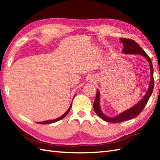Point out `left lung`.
Returning <instances> with one entry per match:
<instances>
[{"mask_svg":"<svg viewBox=\"0 0 160 160\" xmlns=\"http://www.w3.org/2000/svg\"><path fill=\"white\" fill-rule=\"evenodd\" d=\"M120 40L122 41V44H124V49L122 50V52L126 54H138L141 55L143 57H145V58L149 61L150 69H151V82L149 87L148 91L145 94V97H143V99L140 101V102L135 105L132 108L122 112L120 113L119 116L115 118H108V116H105L104 114L102 113L101 110L99 107V92L98 91H97L96 97L95 99V102L93 103V108L94 110H95L97 115L100 117L102 120H103L106 122H112V123H120L126 120H128L132 118H136L138 116L139 114L141 113V112L145 107L146 104L149 101V99L150 96L152 94L153 87H154V79H153V68L152 62L150 57L148 56V55L144 51V50L139 46V45L135 42L134 40H131L129 38H120Z\"/></svg>","mask_w":160,"mask_h":160,"instance_id":"obj_1","label":"left lung"}]
</instances>
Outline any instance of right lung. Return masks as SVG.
<instances>
[{"mask_svg":"<svg viewBox=\"0 0 160 160\" xmlns=\"http://www.w3.org/2000/svg\"><path fill=\"white\" fill-rule=\"evenodd\" d=\"M72 103L71 104V105H70V107H69V108L68 109V111L65 112L63 115H62L61 116V117H59V118H57V119H55V120H48V121H44V122H37L38 124H51V123H53V122H57V121H59V120H61V119H63V118H64L65 116H67V114L69 113V112L70 111V109H71V108H72Z\"/></svg>","mask_w":160,"mask_h":160,"instance_id":"1","label":"right lung"}]
</instances>
